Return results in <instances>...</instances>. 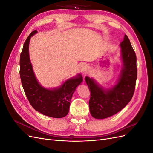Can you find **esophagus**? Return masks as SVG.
Segmentation results:
<instances>
[{
    "mask_svg": "<svg viewBox=\"0 0 153 153\" xmlns=\"http://www.w3.org/2000/svg\"><path fill=\"white\" fill-rule=\"evenodd\" d=\"M88 69H89V66H88L87 64H83L80 68L81 72H82L84 74L86 73L88 71Z\"/></svg>",
    "mask_w": 153,
    "mask_h": 153,
    "instance_id": "esophagus-1",
    "label": "esophagus"
}]
</instances>
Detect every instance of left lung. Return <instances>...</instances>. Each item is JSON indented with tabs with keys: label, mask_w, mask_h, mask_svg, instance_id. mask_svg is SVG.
Masks as SVG:
<instances>
[{
	"label": "left lung",
	"mask_w": 153,
	"mask_h": 153,
	"mask_svg": "<svg viewBox=\"0 0 153 153\" xmlns=\"http://www.w3.org/2000/svg\"><path fill=\"white\" fill-rule=\"evenodd\" d=\"M124 66L118 83L112 89L104 90L88 76L85 82L91 92L89 110L96 119L109 117L121 111L131 101L137 78V57L128 36L120 45Z\"/></svg>",
	"instance_id": "obj_1"
}]
</instances>
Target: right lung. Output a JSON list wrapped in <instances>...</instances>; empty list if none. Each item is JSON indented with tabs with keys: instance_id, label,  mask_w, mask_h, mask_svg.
<instances>
[{
	"instance_id": "1",
	"label": "right lung",
	"mask_w": 153,
	"mask_h": 153,
	"mask_svg": "<svg viewBox=\"0 0 153 153\" xmlns=\"http://www.w3.org/2000/svg\"><path fill=\"white\" fill-rule=\"evenodd\" d=\"M37 33L32 32L25 40L20 57V75L22 84L30 104L36 111L47 116L62 118L68 114L73 92L83 79L78 77L67 80L59 89H46L36 80L29 55L30 37Z\"/></svg>"
}]
</instances>
